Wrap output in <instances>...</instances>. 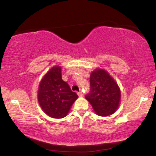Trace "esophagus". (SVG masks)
<instances>
[{"instance_id": "esophagus-1", "label": "esophagus", "mask_w": 156, "mask_h": 156, "mask_svg": "<svg viewBox=\"0 0 156 156\" xmlns=\"http://www.w3.org/2000/svg\"><path fill=\"white\" fill-rule=\"evenodd\" d=\"M77 95H78L79 97H82L83 96V93H81V92H78Z\"/></svg>"}]
</instances>
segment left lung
Listing matches in <instances>:
<instances>
[{
	"label": "left lung",
	"instance_id": "1",
	"mask_svg": "<svg viewBox=\"0 0 156 156\" xmlns=\"http://www.w3.org/2000/svg\"><path fill=\"white\" fill-rule=\"evenodd\" d=\"M90 91L86 95L94 111L99 116L113 114L119 106L121 92L114 79L101 68H96L90 74Z\"/></svg>",
	"mask_w": 156,
	"mask_h": 156
}]
</instances>
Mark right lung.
Segmentation results:
<instances>
[{
	"label": "right lung",
	"instance_id": "obj_1",
	"mask_svg": "<svg viewBox=\"0 0 156 156\" xmlns=\"http://www.w3.org/2000/svg\"><path fill=\"white\" fill-rule=\"evenodd\" d=\"M78 95L61 78V67L55 66L42 78L38 90V101L43 112L50 117L67 115Z\"/></svg>",
	"mask_w": 156,
	"mask_h": 156
}]
</instances>
